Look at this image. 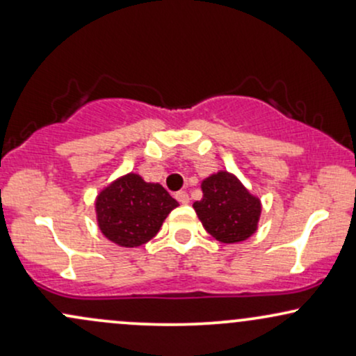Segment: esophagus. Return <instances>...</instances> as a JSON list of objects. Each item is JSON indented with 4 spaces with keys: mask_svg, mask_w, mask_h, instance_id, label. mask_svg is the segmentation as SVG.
<instances>
[{
    "mask_svg": "<svg viewBox=\"0 0 356 356\" xmlns=\"http://www.w3.org/2000/svg\"><path fill=\"white\" fill-rule=\"evenodd\" d=\"M175 199L181 204H189V194H187L186 191H179L177 194H175Z\"/></svg>",
    "mask_w": 356,
    "mask_h": 356,
    "instance_id": "obj_1",
    "label": "esophagus"
}]
</instances>
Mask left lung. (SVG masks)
Returning a JSON list of instances; mask_svg holds the SVG:
<instances>
[{"label": "left lung", "mask_w": 356, "mask_h": 356, "mask_svg": "<svg viewBox=\"0 0 356 356\" xmlns=\"http://www.w3.org/2000/svg\"><path fill=\"white\" fill-rule=\"evenodd\" d=\"M204 197L194 202L202 226L220 243H239L254 234L261 202L234 175L218 172L202 182Z\"/></svg>", "instance_id": "obj_1"}]
</instances>
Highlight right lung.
<instances>
[{
    "mask_svg": "<svg viewBox=\"0 0 356 356\" xmlns=\"http://www.w3.org/2000/svg\"><path fill=\"white\" fill-rule=\"evenodd\" d=\"M95 206L102 232L115 244L136 248L157 234L179 204L159 184L129 174L102 191Z\"/></svg>",
    "mask_w": 356,
    "mask_h": 356,
    "instance_id": "right-lung-1",
    "label": "right lung"
}]
</instances>
